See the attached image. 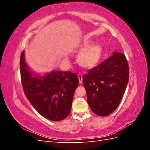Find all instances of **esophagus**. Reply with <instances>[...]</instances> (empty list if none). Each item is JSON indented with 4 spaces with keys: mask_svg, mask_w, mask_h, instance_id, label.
<instances>
[{
    "mask_svg": "<svg viewBox=\"0 0 150 150\" xmlns=\"http://www.w3.org/2000/svg\"><path fill=\"white\" fill-rule=\"evenodd\" d=\"M78 79H79V84H81L83 83V77L81 74L78 75Z\"/></svg>",
    "mask_w": 150,
    "mask_h": 150,
    "instance_id": "34e87169",
    "label": "esophagus"
}]
</instances>
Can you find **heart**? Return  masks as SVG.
I'll return each mask as SVG.
<instances>
[{
	"mask_svg": "<svg viewBox=\"0 0 150 150\" xmlns=\"http://www.w3.org/2000/svg\"><path fill=\"white\" fill-rule=\"evenodd\" d=\"M79 52L77 57L78 64L85 69H90L96 67L100 61L103 54V47L99 44L89 41L83 42L80 44Z\"/></svg>",
	"mask_w": 150,
	"mask_h": 150,
	"instance_id": "obj_1",
	"label": "heart"
}]
</instances>
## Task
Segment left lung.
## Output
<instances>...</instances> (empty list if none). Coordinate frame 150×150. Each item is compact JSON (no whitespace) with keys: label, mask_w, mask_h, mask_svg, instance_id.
Returning a JSON list of instances; mask_svg holds the SVG:
<instances>
[{"label":"left lung","mask_w":150,"mask_h":150,"mask_svg":"<svg viewBox=\"0 0 150 150\" xmlns=\"http://www.w3.org/2000/svg\"><path fill=\"white\" fill-rule=\"evenodd\" d=\"M129 80L128 64L122 53L112 55L84 74L83 83L92 111L106 116L114 112L123 96Z\"/></svg>","instance_id":"left-lung-1"}]
</instances>
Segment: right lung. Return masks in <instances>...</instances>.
Listing matches in <instances>:
<instances>
[{
    "instance_id": "add662e5",
    "label": "right lung",
    "mask_w": 150,
    "mask_h": 150,
    "mask_svg": "<svg viewBox=\"0 0 150 150\" xmlns=\"http://www.w3.org/2000/svg\"><path fill=\"white\" fill-rule=\"evenodd\" d=\"M20 69L24 93L36 111L53 121L65 119L71 112L79 84L76 74L57 70L44 74L36 73L27 64L24 51L21 56Z\"/></svg>"
}]
</instances>
